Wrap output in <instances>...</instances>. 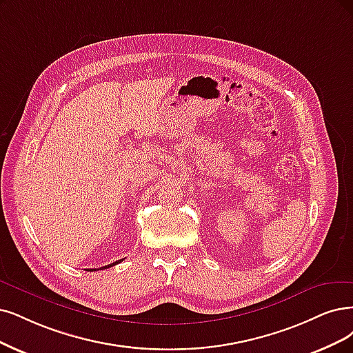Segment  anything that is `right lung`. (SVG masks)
I'll return each mask as SVG.
<instances>
[{"label": "right lung", "mask_w": 353, "mask_h": 353, "mask_svg": "<svg viewBox=\"0 0 353 353\" xmlns=\"http://www.w3.org/2000/svg\"><path fill=\"white\" fill-rule=\"evenodd\" d=\"M123 259H121V260H117V262H114V263H110V265H108V266H103V268H100V270L101 269H108V268H110V266H114V265H117V263H121ZM91 270H97V269H91Z\"/></svg>", "instance_id": "obj_1"}]
</instances>
